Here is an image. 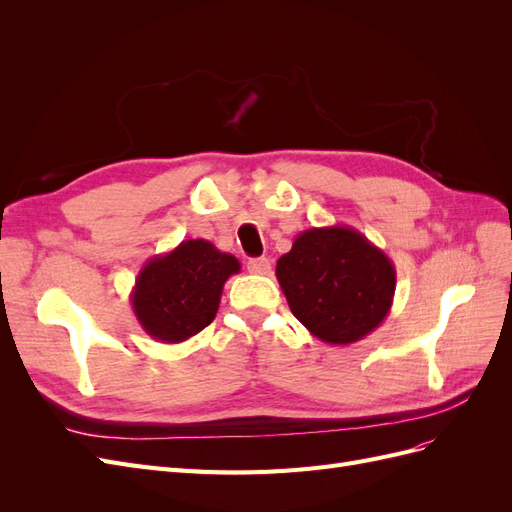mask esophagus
Returning <instances> with one entry per match:
<instances>
[{"label": "esophagus", "mask_w": 512, "mask_h": 512, "mask_svg": "<svg viewBox=\"0 0 512 512\" xmlns=\"http://www.w3.org/2000/svg\"><path fill=\"white\" fill-rule=\"evenodd\" d=\"M247 271L254 275H269L271 273V262L267 258H250L247 260Z\"/></svg>", "instance_id": "obj_1"}]
</instances>
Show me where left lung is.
Returning a JSON list of instances; mask_svg holds the SVG:
<instances>
[{
    "mask_svg": "<svg viewBox=\"0 0 512 512\" xmlns=\"http://www.w3.org/2000/svg\"><path fill=\"white\" fill-rule=\"evenodd\" d=\"M277 282L290 312L333 346L361 342L389 316L393 260L352 226L307 228L277 260Z\"/></svg>",
    "mask_w": 512,
    "mask_h": 512,
    "instance_id": "1",
    "label": "left lung"
}]
</instances>
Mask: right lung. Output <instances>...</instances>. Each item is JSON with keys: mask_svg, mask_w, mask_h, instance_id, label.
<instances>
[{"mask_svg": "<svg viewBox=\"0 0 512 512\" xmlns=\"http://www.w3.org/2000/svg\"><path fill=\"white\" fill-rule=\"evenodd\" d=\"M241 262L211 241L188 239L149 258L130 294L143 331L162 344H181L213 322L224 284Z\"/></svg>", "mask_w": 512, "mask_h": 512, "instance_id": "add662e5", "label": "right lung"}]
</instances>
